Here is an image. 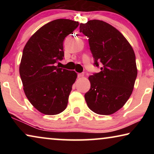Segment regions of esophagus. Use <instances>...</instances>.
<instances>
[{
    "instance_id": "esophagus-1",
    "label": "esophagus",
    "mask_w": 154,
    "mask_h": 154,
    "mask_svg": "<svg viewBox=\"0 0 154 154\" xmlns=\"http://www.w3.org/2000/svg\"><path fill=\"white\" fill-rule=\"evenodd\" d=\"M83 76H84V73H79V74H78V77H79V78H82Z\"/></svg>"
}]
</instances>
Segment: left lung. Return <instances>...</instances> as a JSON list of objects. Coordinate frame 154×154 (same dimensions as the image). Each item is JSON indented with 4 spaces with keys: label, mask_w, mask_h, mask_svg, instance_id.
I'll return each instance as SVG.
<instances>
[{
    "label": "left lung",
    "mask_w": 154,
    "mask_h": 154,
    "mask_svg": "<svg viewBox=\"0 0 154 154\" xmlns=\"http://www.w3.org/2000/svg\"><path fill=\"white\" fill-rule=\"evenodd\" d=\"M88 37L94 66L101 71L89 77L90 89L85 94L88 106L100 115L119 110L131 95L137 70L132 46L123 35L108 23L88 21L80 24Z\"/></svg>",
    "instance_id": "left-lung-1"
}]
</instances>
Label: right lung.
I'll list each match as a JSON object with an SVG mask.
<instances>
[{"mask_svg": "<svg viewBox=\"0 0 154 154\" xmlns=\"http://www.w3.org/2000/svg\"><path fill=\"white\" fill-rule=\"evenodd\" d=\"M79 25L67 19L52 21L39 29L23 50L20 74L24 93L44 114H58L67 106L77 74L54 64L64 59L65 38Z\"/></svg>", "mask_w": 154, "mask_h": 154, "instance_id": "1", "label": "right lung"}]
</instances>
